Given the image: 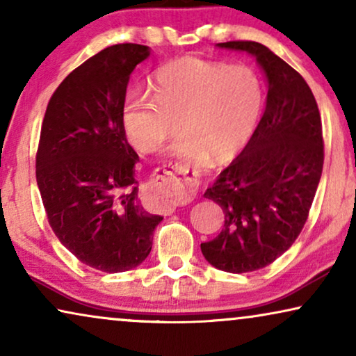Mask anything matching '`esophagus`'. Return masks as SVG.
Segmentation results:
<instances>
[{"label": "esophagus", "mask_w": 356, "mask_h": 356, "mask_svg": "<svg viewBox=\"0 0 356 356\" xmlns=\"http://www.w3.org/2000/svg\"><path fill=\"white\" fill-rule=\"evenodd\" d=\"M177 173H183V167L178 163H168L165 165L162 170V175H157L154 178V189L155 191H178V189H184L188 186L186 178L184 177H177ZM167 211L173 212L175 202H167L165 204Z\"/></svg>", "instance_id": "obj_1"}]
</instances>
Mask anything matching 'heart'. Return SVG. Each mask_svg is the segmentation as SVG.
I'll return each instance as SVG.
<instances>
[{"instance_id": "heart-1", "label": "heart", "mask_w": 356, "mask_h": 356, "mask_svg": "<svg viewBox=\"0 0 356 356\" xmlns=\"http://www.w3.org/2000/svg\"><path fill=\"white\" fill-rule=\"evenodd\" d=\"M154 97L131 92L123 126L131 145L154 154L178 133L170 152L194 163L236 157L254 134L262 110V86L246 66L196 56L178 58L155 74Z\"/></svg>"}]
</instances>
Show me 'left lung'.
Segmentation results:
<instances>
[{
	"mask_svg": "<svg viewBox=\"0 0 356 356\" xmlns=\"http://www.w3.org/2000/svg\"><path fill=\"white\" fill-rule=\"evenodd\" d=\"M217 47L250 53L267 79L254 134L204 193L225 223L201 243L202 254L216 269L243 274L274 262L303 230L323 173V124L309 86L269 48L243 40Z\"/></svg>",
	"mask_w": 356,
	"mask_h": 356,
	"instance_id": "1",
	"label": "left lung"
}]
</instances>
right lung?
Here are the masks:
<instances>
[{
  "instance_id": "right-lung-1",
  "label": "right lung",
  "mask_w": 356,
  "mask_h": 356,
  "mask_svg": "<svg viewBox=\"0 0 356 356\" xmlns=\"http://www.w3.org/2000/svg\"><path fill=\"white\" fill-rule=\"evenodd\" d=\"M149 55L145 45L118 43L67 74L48 102L37 150L51 230L81 262L110 274L149 256L163 218L139 201V157L123 126L129 76Z\"/></svg>"
}]
</instances>
